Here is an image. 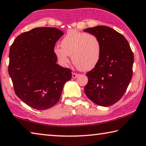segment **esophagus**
<instances>
[{
	"label": "esophagus",
	"instance_id": "1",
	"mask_svg": "<svg viewBox=\"0 0 146 146\" xmlns=\"http://www.w3.org/2000/svg\"><path fill=\"white\" fill-rule=\"evenodd\" d=\"M78 76V74L76 73H72V78H76Z\"/></svg>",
	"mask_w": 146,
	"mask_h": 146
}]
</instances>
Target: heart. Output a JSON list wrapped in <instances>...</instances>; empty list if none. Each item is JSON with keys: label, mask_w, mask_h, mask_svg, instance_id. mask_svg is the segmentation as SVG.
Returning <instances> with one entry per match:
<instances>
[{"label": "heart", "mask_w": 146, "mask_h": 146, "mask_svg": "<svg viewBox=\"0 0 146 146\" xmlns=\"http://www.w3.org/2000/svg\"><path fill=\"white\" fill-rule=\"evenodd\" d=\"M61 46H56L54 53L63 66H67L70 55L73 63L82 71L92 70L100 61V41L92 34L71 29L61 40Z\"/></svg>", "instance_id": "b5f03b06"}]
</instances>
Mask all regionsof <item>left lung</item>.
<instances>
[{"label":"left lung","instance_id":"1","mask_svg":"<svg viewBox=\"0 0 146 146\" xmlns=\"http://www.w3.org/2000/svg\"><path fill=\"white\" fill-rule=\"evenodd\" d=\"M83 31L96 36L101 45L100 61L86 74L85 93L98 105L110 106L121 99L129 85L133 54L126 38L111 27L98 25Z\"/></svg>","mask_w":146,"mask_h":146}]
</instances>
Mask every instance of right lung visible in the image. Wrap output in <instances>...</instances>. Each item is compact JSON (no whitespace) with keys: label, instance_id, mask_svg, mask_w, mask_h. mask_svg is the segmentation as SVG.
<instances>
[{"label":"right lung","instance_id":"obj_1","mask_svg":"<svg viewBox=\"0 0 146 146\" xmlns=\"http://www.w3.org/2000/svg\"><path fill=\"white\" fill-rule=\"evenodd\" d=\"M64 33L54 27H36L18 36L9 50L8 72L16 95L35 109L58 103L72 78L69 68L56 63V43Z\"/></svg>","mask_w":146,"mask_h":146}]
</instances>
